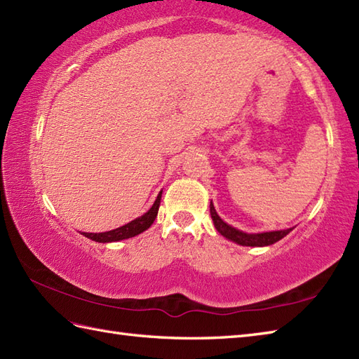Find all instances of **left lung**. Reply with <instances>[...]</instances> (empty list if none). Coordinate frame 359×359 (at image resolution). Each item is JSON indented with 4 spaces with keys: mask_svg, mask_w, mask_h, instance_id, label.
<instances>
[{
    "mask_svg": "<svg viewBox=\"0 0 359 359\" xmlns=\"http://www.w3.org/2000/svg\"><path fill=\"white\" fill-rule=\"evenodd\" d=\"M210 211H211V219L214 222V226L217 229L223 237H226L231 241H236V243L241 246H269L273 245L275 241L281 240L283 237H286L292 228L289 229H283V231H271V232H262V234H246L243 231H238L236 228H232L231 224L224 223L219 214L215 212V208L211 202L210 205Z\"/></svg>",
    "mask_w": 359,
    "mask_h": 359,
    "instance_id": "8db88e82",
    "label": "left lung"
}]
</instances>
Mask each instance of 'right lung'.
Instances as JSON below:
<instances>
[{
  "mask_svg": "<svg viewBox=\"0 0 359 359\" xmlns=\"http://www.w3.org/2000/svg\"><path fill=\"white\" fill-rule=\"evenodd\" d=\"M161 197H162V191L157 196L156 202L153 203V206L149 208V210L144 214L140 215V217L131 220L130 223L123 224L121 228H116L113 231H107V232H82L87 238L93 240V241H99V243H110V241H119V240H125V238H130V237H135L140 232L147 231L149 226H151L153 222L157 217V211H159V206H161Z\"/></svg>",
  "mask_w": 359,
  "mask_h": 359,
  "instance_id": "add662e5",
  "label": "right lung"
}]
</instances>
